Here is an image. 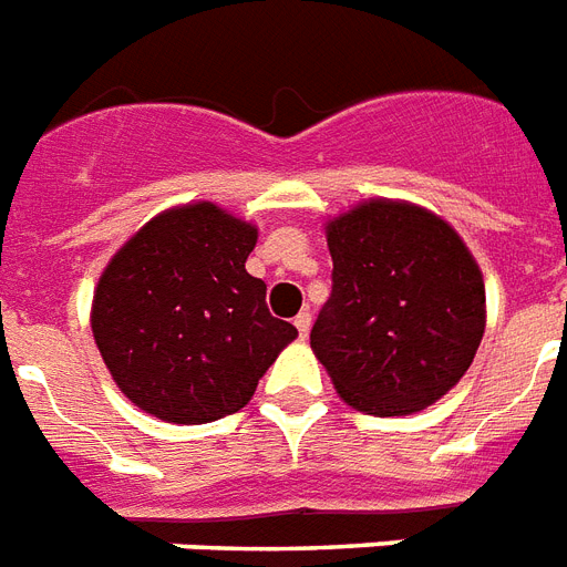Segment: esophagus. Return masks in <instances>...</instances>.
<instances>
[{
  "label": "esophagus",
  "instance_id": "34e87169",
  "mask_svg": "<svg viewBox=\"0 0 567 567\" xmlns=\"http://www.w3.org/2000/svg\"><path fill=\"white\" fill-rule=\"evenodd\" d=\"M293 327H297L300 338L309 336V329H311V315H309V311H300V315L293 318Z\"/></svg>",
  "mask_w": 567,
  "mask_h": 567
}]
</instances>
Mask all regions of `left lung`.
Returning <instances> with one entry per match:
<instances>
[{
  "instance_id": "8db88e82",
  "label": "left lung",
  "mask_w": 567,
  "mask_h": 567,
  "mask_svg": "<svg viewBox=\"0 0 567 567\" xmlns=\"http://www.w3.org/2000/svg\"><path fill=\"white\" fill-rule=\"evenodd\" d=\"M332 293L311 350L344 403L421 412L465 377L485 332L480 265L439 214L368 199L327 223Z\"/></svg>"
}]
</instances>
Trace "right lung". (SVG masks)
<instances>
[{"mask_svg": "<svg viewBox=\"0 0 567 567\" xmlns=\"http://www.w3.org/2000/svg\"><path fill=\"white\" fill-rule=\"evenodd\" d=\"M252 223L214 203L167 208L114 252L93 291L91 329L123 394L167 423L235 414L297 338L247 274Z\"/></svg>", "mask_w": 567, "mask_h": 567, "instance_id": "obj_1", "label": "right lung"}]
</instances>
